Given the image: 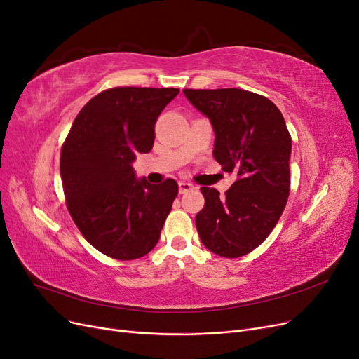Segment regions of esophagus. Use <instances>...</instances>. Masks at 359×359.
<instances>
[{
  "label": "esophagus",
  "mask_w": 359,
  "mask_h": 359,
  "mask_svg": "<svg viewBox=\"0 0 359 359\" xmlns=\"http://www.w3.org/2000/svg\"><path fill=\"white\" fill-rule=\"evenodd\" d=\"M178 189H180V193H186V191L191 190V189H193V186H191L190 182H186V181H180V182H178Z\"/></svg>",
  "instance_id": "1"
}]
</instances>
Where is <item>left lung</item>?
Wrapping results in <instances>:
<instances>
[{
    "label": "left lung",
    "instance_id": "1",
    "mask_svg": "<svg viewBox=\"0 0 359 359\" xmlns=\"http://www.w3.org/2000/svg\"><path fill=\"white\" fill-rule=\"evenodd\" d=\"M189 102L210 118L214 158L235 182L220 198L202 187L203 208L196 227L203 245L223 257L253 252L273 232L290 191L292 139L278 107L240 88L184 90Z\"/></svg>",
    "mask_w": 359,
    "mask_h": 359
}]
</instances>
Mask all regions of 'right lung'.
I'll return each instance as SVG.
<instances>
[{
	"label": "right lung",
	"instance_id": "add662e5",
	"mask_svg": "<svg viewBox=\"0 0 359 359\" xmlns=\"http://www.w3.org/2000/svg\"><path fill=\"white\" fill-rule=\"evenodd\" d=\"M178 88L116 86L86 103L64 140L60 172L67 210L103 255L133 260L160 238L178 184L137 180L132 163L154 145V124Z\"/></svg>",
	"mask_w": 359,
	"mask_h": 359
}]
</instances>
